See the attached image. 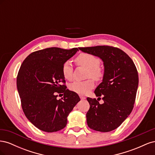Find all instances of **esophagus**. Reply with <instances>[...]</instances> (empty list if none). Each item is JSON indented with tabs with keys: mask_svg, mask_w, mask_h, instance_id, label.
<instances>
[{
	"mask_svg": "<svg viewBox=\"0 0 155 155\" xmlns=\"http://www.w3.org/2000/svg\"><path fill=\"white\" fill-rule=\"evenodd\" d=\"M79 97H80V98H81V100H85V96H79Z\"/></svg>",
	"mask_w": 155,
	"mask_h": 155,
	"instance_id": "obj_1",
	"label": "esophagus"
}]
</instances>
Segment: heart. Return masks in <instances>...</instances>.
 <instances>
[{"label":"heart","instance_id":"heart-1","mask_svg":"<svg viewBox=\"0 0 155 155\" xmlns=\"http://www.w3.org/2000/svg\"><path fill=\"white\" fill-rule=\"evenodd\" d=\"M76 63L88 70L87 77H91L94 80L98 81L104 76V71L100 67V61L96 56L87 53L79 54L76 58ZM73 67L70 61H65L62 66V74L67 79H70L72 77ZM94 87L92 79H87L83 81H74L70 84V91L81 95L87 94Z\"/></svg>","mask_w":155,"mask_h":155}]
</instances>
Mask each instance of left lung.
Masks as SVG:
<instances>
[{"label":"left lung","mask_w":155,"mask_h":155,"mask_svg":"<svg viewBox=\"0 0 155 155\" xmlns=\"http://www.w3.org/2000/svg\"><path fill=\"white\" fill-rule=\"evenodd\" d=\"M104 62L102 82L95 89L104 103L87 97L90 109L86 114L91 129L109 132L118 128L132 112L138 87V74L133 60L123 50L109 46L79 48ZM100 98V97H98Z\"/></svg>","instance_id":"1"}]
</instances>
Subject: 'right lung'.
<instances>
[{
  "label": "right lung",
  "mask_w": 155,
  "mask_h": 155,
  "mask_svg": "<svg viewBox=\"0 0 155 155\" xmlns=\"http://www.w3.org/2000/svg\"><path fill=\"white\" fill-rule=\"evenodd\" d=\"M79 50L51 47L34 51L24 60L17 78L23 112L30 122L47 133L61 130L67 117L80 101L78 94L67 89L62 66ZM64 93L57 99V93Z\"/></svg>",
  "instance_id": "obj_1"
}]
</instances>
